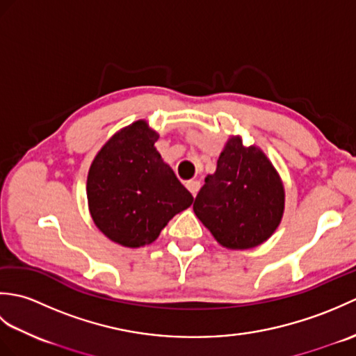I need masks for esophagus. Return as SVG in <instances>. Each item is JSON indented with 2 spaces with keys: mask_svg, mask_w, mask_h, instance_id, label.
I'll use <instances>...</instances> for the list:
<instances>
[{
  "mask_svg": "<svg viewBox=\"0 0 356 356\" xmlns=\"http://www.w3.org/2000/svg\"><path fill=\"white\" fill-rule=\"evenodd\" d=\"M186 188H188V190H190V193L195 197V195H197V193H199V190H200V184L197 182V180H188Z\"/></svg>",
  "mask_w": 356,
  "mask_h": 356,
  "instance_id": "esophagus-1",
  "label": "esophagus"
}]
</instances>
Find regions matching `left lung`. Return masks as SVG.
Returning a JSON list of instances; mask_svg holds the SVG:
<instances>
[{
  "instance_id": "obj_1",
  "label": "left lung",
  "mask_w": 356,
  "mask_h": 356,
  "mask_svg": "<svg viewBox=\"0 0 356 356\" xmlns=\"http://www.w3.org/2000/svg\"><path fill=\"white\" fill-rule=\"evenodd\" d=\"M193 209L222 246L251 249L266 241L282 222L283 182L259 147H243L238 136H232Z\"/></svg>"
}]
</instances>
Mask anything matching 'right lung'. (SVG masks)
Segmentation results:
<instances>
[{"label": "right lung", "mask_w": 356, "mask_h": 356, "mask_svg": "<svg viewBox=\"0 0 356 356\" xmlns=\"http://www.w3.org/2000/svg\"><path fill=\"white\" fill-rule=\"evenodd\" d=\"M159 134L136 120L105 143L87 177L88 209L111 241L127 248L153 243L194 197L179 182L154 143Z\"/></svg>", "instance_id": "obj_1"}]
</instances>
